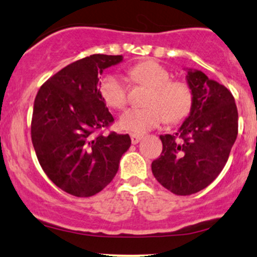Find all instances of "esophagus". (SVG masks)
Instances as JSON below:
<instances>
[{
  "label": "esophagus",
  "instance_id": "esophagus-1",
  "mask_svg": "<svg viewBox=\"0 0 257 257\" xmlns=\"http://www.w3.org/2000/svg\"><path fill=\"white\" fill-rule=\"evenodd\" d=\"M131 138H132V143L134 144H138L139 141L141 140V139H143V135H140V134H134V133H133V134H131Z\"/></svg>",
  "mask_w": 257,
  "mask_h": 257
}]
</instances>
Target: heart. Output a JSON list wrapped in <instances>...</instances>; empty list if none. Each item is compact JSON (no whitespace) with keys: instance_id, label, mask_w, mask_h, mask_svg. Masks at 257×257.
I'll return each instance as SVG.
<instances>
[{"instance_id":"1","label":"heart","mask_w":257,"mask_h":257,"mask_svg":"<svg viewBox=\"0 0 257 257\" xmlns=\"http://www.w3.org/2000/svg\"><path fill=\"white\" fill-rule=\"evenodd\" d=\"M131 76L139 84L150 88L143 108H129L119 118L123 131L143 134L156 128L164 119L178 123L185 119L192 107L193 94L186 82L172 79V75L162 65L145 61L131 70ZM100 94L106 105L120 110L128 101V90L123 78L108 73L100 82Z\"/></svg>"}]
</instances>
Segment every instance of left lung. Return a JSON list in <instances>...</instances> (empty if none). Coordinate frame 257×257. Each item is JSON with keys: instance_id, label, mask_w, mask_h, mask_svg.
I'll return each instance as SVG.
<instances>
[{"instance_id": "obj_1", "label": "left lung", "mask_w": 257, "mask_h": 257, "mask_svg": "<svg viewBox=\"0 0 257 257\" xmlns=\"http://www.w3.org/2000/svg\"><path fill=\"white\" fill-rule=\"evenodd\" d=\"M193 94L190 114L175 135H161L163 151L152 162L157 181L178 196L209 186L225 167L238 134V111L232 93L199 70L187 69Z\"/></svg>"}]
</instances>
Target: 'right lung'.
Here are the masks:
<instances>
[{"label": "right lung", "mask_w": 257, "mask_h": 257, "mask_svg": "<svg viewBox=\"0 0 257 257\" xmlns=\"http://www.w3.org/2000/svg\"><path fill=\"white\" fill-rule=\"evenodd\" d=\"M122 55L93 54L67 65L38 90L31 122L32 145L41 167L65 192L91 197L112 181L128 134H99L113 117L100 94L99 78Z\"/></svg>", "instance_id": "right-lung-1"}]
</instances>
